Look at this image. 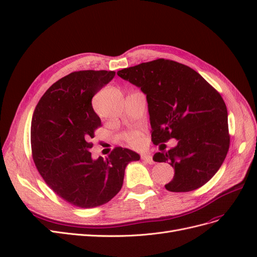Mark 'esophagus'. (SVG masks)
<instances>
[{"mask_svg":"<svg viewBox=\"0 0 257 257\" xmlns=\"http://www.w3.org/2000/svg\"><path fill=\"white\" fill-rule=\"evenodd\" d=\"M142 160L145 161L146 163H148V164H153V163H154V161H153V159H152L150 154H143Z\"/></svg>","mask_w":257,"mask_h":257,"instance_id":"esophagus-1","label":"esophagus"}]
</instances>
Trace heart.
<instances>
[{
    "instance_id": "obj_1",
    "label": "heart",
    "mask_w": 257,
    "mask_h": 257,
    "mask_svg": "<svg viewBox=\"0 0 257 257\" xmlns=\"http://www.w3.org/2000/svg\"><path fill=\"white\" fill-rule=\"evenodd\" d=\"M126 141L127 143L132 146V147H135V148H139L143 146L144 143V139H143V134L141 132H137V131H133L131 132L126 135Z\"/></svg>"
}]
</instances>
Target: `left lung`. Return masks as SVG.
I'll return each instance as SVG.
<instances>
[{"instance_id": "1", "label": "left lung", "mask_w": 257, "mask_h": 257, "mask_svg": "<svg viewBox=\"0 0 257 257\" xmlns=\"http://www.w3.org/2000/svg\"><path fill=\"white\" fill-rule=\"evenodd\" d=\"M118 76L147 95L152 142L162 152L153 161L175 169L170 192H190L211 179L229 148L227 109L220 93L191 67L158 59L119 71ZM174 138L177 145L163 152Z\"/></svg>"}]
</instances>
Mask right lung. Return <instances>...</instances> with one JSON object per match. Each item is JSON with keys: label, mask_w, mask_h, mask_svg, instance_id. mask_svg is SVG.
<instances>
[{"label": "right lung", "mask_w": 257, "mask_h": 257, "mask_svg": "<svg viewBox=\"0 0 257 257\" xmlns=\"http://www.w3.org/2000/svg\"><path fill=\"white\" fill-rule=\"evenodd\" d=\"M111 71H79L45 92L31 122L35 166L49 188L67 203L94 208L108 203L122 188L124 172L139 154L116 147L104 159H92L90 143L100 119L92 97L111 81Z\"/></svg>", "instance_id": "obj_1"}]
</instances>
